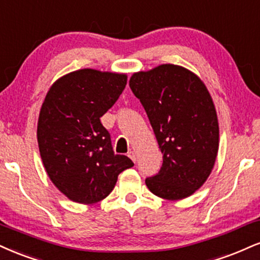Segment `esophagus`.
I'll return each mask as SVG.
<instances>
[{"instance_id":"obj_1","label":"esophagus","mask_w":260,"mask_h":260,"mask_svg":"<svg viewBox=\"0 0 260 260\" xmlns=\"http://www.w3.org/2000/svg\"><path fill=\"white\" fill-rule=\"evenodd\" d=\"M128 157H129L131 160H132L133 162L137 161V156H136V152H134V151H129V152H128Z\"/></svg>"}]
</instances>
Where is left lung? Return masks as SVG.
Here are the masks:
<instances>
[{"label": "left lung", "mask_w": 260, "mask_h": 260, "mask_svg": "<svg viewBox=\"0 0 260 260\" xmlns=\"http://www.w3.org/2000/svg\"><path fill=\"white\" fill-rule=\"evenodd\" d=\"M129 87L154 129L164 164L146 178L158 198L185 199L211 174L219 148V124L213 100L198 75L173 64L132 75Z\"/></svg>", "instance_id": "obj_1"}]
</instances>
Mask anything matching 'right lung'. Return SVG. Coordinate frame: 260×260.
Here are the masks:
<instances>
[{
	"label": "right lung",
	"instance_id": "add662e5",
	"mask_svg": "<svg viewBox=\"0 0 260 260\" xmlns=\"http://www.w3.org/2000/svg\"><path fill=\"white\" fill-rule=\"evenodd\" d=\"M126 74L81 69L55 81L41 106L37 142L45 170L68 199L83 205L104 200L131 158L115 155L100 117L116 103Z\"/></svg>",
	"mask_w": 260,
	"mask_h": 260
}]
</instances>
